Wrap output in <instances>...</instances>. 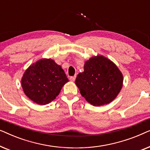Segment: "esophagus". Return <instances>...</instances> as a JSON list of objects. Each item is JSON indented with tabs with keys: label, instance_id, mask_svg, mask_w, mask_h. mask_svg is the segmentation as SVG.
Returning <instances> with one entry per match:
<instances>
[{
	"label": "esophagus",
	"instance_id": "obj_1",
	"mask_svg": "<svg viewBox=\"0 0 150 150\" xmlns=\"http://www.w3.org/2000/svg\"><path fill=\"white\" fill-rule=\"evenodd\" d=\"M76 76H71L70 78H69V79H70V81H71V82H74L75 81V79H76Z\"/></svg>",
	"mask_w": 150,
	"mask_h": 150
}]
</instances>
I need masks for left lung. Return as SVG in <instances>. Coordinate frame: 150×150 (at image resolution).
Wrapping results in <instances>:
<instances>
[{
    "label": "left lung",
    "mask_w": 150,
    "mask_h": 150,
    "mask_svg": "<svg viewBox=\"0 0 150 150\" xmlns=\"http://www.w3.org/2000/svg\"><path fill=\"white\" fill-rule=\"evenodd\" d=\"M123 81L122 73L112 61L97 55L85 61L84 71L78 74L75 84L89 103L100 106L115 99Z\"/></svg>",
    "instance_id": "obj_1"
}]
</instances>
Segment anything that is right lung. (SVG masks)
<instances>
[{
    "label": "right lung",
    "instance_id": "add662e5",
    "mask_svg": "<svg viewBox=\"0 0 150 150\" xmlns=\"http://www.w3.org/2000/svg\"><path fill=\"white\" fill-rule=\"evenodd\" d=\"M68 81L61 66L51 59H42L26 69L21 83L24 93L30 100L46 105L56 98Z\"/></svg>",
    "mask_w": 150,
    "mask_h": 150
}]
</instances>
